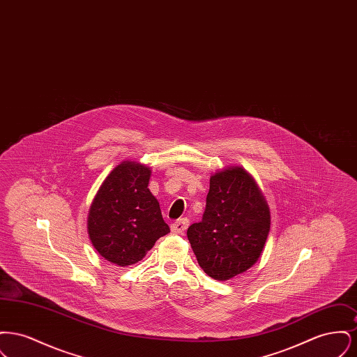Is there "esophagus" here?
<instances>
[{
    "label": "esophagus",
    "instance_id": "obj_1",
    "mask_svg": "<svg viewBox=\"0 0 357 357\" xmlns=\"http://www.w3.org/2000/svg\"><path fill=\"white\" fill-rule=\"evenodd\" d=\"M188 223H190V221L187 218H181V220L171 223V231L175 233V234H183Z\"/></svg>",
    "mask_w": 357,
    "mask_h": 357
}]
</instances>
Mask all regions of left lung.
<instances>
[{
	"label": "left lung",
	"instance_id": "1",
	"mask_svg": "<svg viewBox=\"0 0 357 357\" xmlns=\"http://www.w3.org/2000/svg\"><path fill=\"white\" fill-rule=\"evenodd\" d=\"M271 230V210L255 178L239 166L210 176L204 218L187 238L204 272L227 281L250 269Z\"/></svg>",
	"mask_w": 357,
	"mask_h": 357
}]
</instances>
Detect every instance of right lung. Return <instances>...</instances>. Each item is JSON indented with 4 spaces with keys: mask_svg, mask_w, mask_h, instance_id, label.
<instances>
[{
    "mask_svg": "<svg viewBox=\"0 0 357 357\" xmlns=\"http://www.w3.org/2000/svg\"><path fill=\"white\" fill-rule=\"evenodd\" d=\"M150 167L124 160L108 174L88 213V236L107 261L128 266L170 233L149 188Z\"/></svg>",
    "mask_w": 357,
    "mask_h": 357,
    "instance_id": "1",
    "label": "right lung"
}]
</instances>
